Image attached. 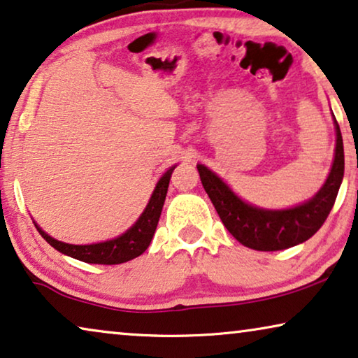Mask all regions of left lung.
Listing matches in <instances>:
<instances>
[{"label":"left lung","mask_w":358,"mask_h":358,"mask_svg":"<svg viewBox=\"0 0 358 358\" xmlns=\"http://www.w3.org/2000/svg\"><path fill=\"white\" fill-rule=\"evenodd\" d=\"M331 173L317 195L287 210H265L241 200L229 185L203 164H196L200 180L222 224L242 245L260 252L284 250L308 241L328 217L344 178V143L338 121Z\"/></svg>","instance_id":"8db88e82"}]
</instances>
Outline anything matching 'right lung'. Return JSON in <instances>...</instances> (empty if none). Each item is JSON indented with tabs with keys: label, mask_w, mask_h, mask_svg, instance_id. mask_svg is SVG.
Masks as SVG:
<instances>
[{
	"label": "right lung",
	"mask_w": 358,
	"mask_h": 358,
	"mask_svg": "<svg viewBox=\"0 0 358 358\" xmlns=\"http://www.w3.org/2000/svg\"><path fill=\"white\" fill-rule=\"evenodd\" d=\"M174 168L176 166L169 168L163 174V178L158 180L147 208L143 210V213L138 217L136 224L124 232V234L116 237V239L100 243H90V245H74V243H66L53 239L45 231H41V227H38L37 222H35V227H37L40 236L51 247H55L56 250L64 253L67 257L76 258V260L95 263V265H119V263H126L132 260V258L142 255L148 248L150 242H152L155 229H157L159 221V215H162L164 199H166L169 179Z\"/></svg>",
	"instance_id": "add662e5"
}]
</instances>
